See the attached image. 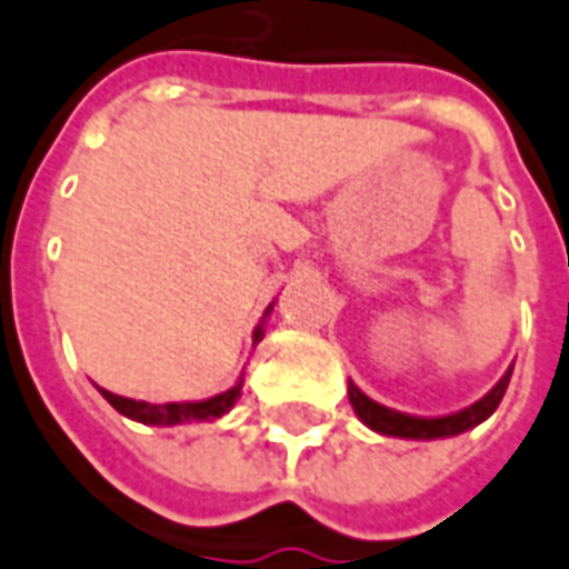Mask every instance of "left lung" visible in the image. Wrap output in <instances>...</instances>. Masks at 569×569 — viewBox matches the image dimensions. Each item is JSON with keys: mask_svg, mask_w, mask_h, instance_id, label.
<instances>
[{"mask_svg": "<svg viewBox=\"0 0 569 569\" xmlns=\"http://www.w3.org/2000/svg\"><path fill=\"white\" fill-rule=\"evenodd\" d=\"M510 375H513V368L495 383L491 393H485V397H481L479 402H472L469 409L453 412V416H443V419H416V416L393 412V409H387L381 402L368 400L352 381H349V402H352L356 416H359L368 428H375V431H381V435H390V438H421V441H431V438H453V435H462V431L476 428L479 421H485L495 409H498L500 400H503V393H507Z\"/></svg>", "mask_w": 569, "mask_h": 569, "instance_id": "obj_1", "label": "left lung"}]
</instances>
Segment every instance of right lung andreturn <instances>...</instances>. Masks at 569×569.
I'll return each instance as SVG.
<instances>
[{
    "label": "right lung",
    "mask_w": 569,
    "mask_h": 569,
    "mask_svg": "<svg viewBox=\"0 0 569 569\" xmlns=\"http://www.w3.org/2000/svg\"><path fill=\"white\" fill-rule=\"evenodd\" d=\"M264 330L258 327L254 330V340L261 337ZM239 390L242 387H232L226 393H217L213 400L204 402H144V400H128V397H119V393H109V390H100L107 402L122 412L128 419L144 421V425H182V421H210L220 419L223 412H229V406L239 400Z\"/></svg>",
    "instance_id": "obj_1"
}]
</instances>
